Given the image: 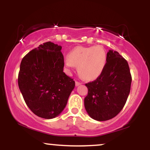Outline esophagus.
<instances>
[{
    "mask_svg": "<svg viewBox=\"0 0 150 150\" xmlns=\"http://www.w3.org/2000/svg\"><path fill=\"white\" fill-rule=\"evenodd\" d=\"M80 85H81V82H78V81H75V85L79 86Z\"/></svg>",
    "mask_w": 150,
    "mask_h": 150,
    "instance_id": "obj_1",
    "label": "esophagus"
}]
</instances>
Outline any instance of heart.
<instances>
[{
  "instance_id": "1",
  "label": "heart",
  "mask_w": 150,
  "mask_h": 150,
  "mask_svg": "<svg viewBox=\"0 0 150 150\" xmlns=\"http://www.w3.org/2000/svg\"><path fill=\"white\" fill-rule=\"evenodd\" d=\"M106 63V53L101 46H76L65 59L68 69L77 66L79 75L86 80L97 79L104 71Z\"/></svg>"
}]
</instances>
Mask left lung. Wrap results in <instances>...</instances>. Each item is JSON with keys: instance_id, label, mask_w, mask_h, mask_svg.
I'll return each mask as SVG.
<instances>
[{"instance_id": "left-lung-1", "label": "left lung", "mask_w": 150, "mask_h": 150, "mask_svg": "<svg viewBox=\"0 0 150 150\" xmlns=\"http://www.w3.org/2000/svg\"><path fill=\"white\" fill-rule=\"evenodd\" d=\"M131 82L128 62L118 52L109 50L104 71L95 80L85 84L88 94L84 103L89 116L99 121L117 116L125 106Z\"/></svg>"}]
</instances>
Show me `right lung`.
I'll list each match as a JSON object with an SVG mask.
<instances>
[{
  "label": "right lung",
  "instance_id": "right-lung-1",
  "mask_svg": "<svg viewBox=\"0 0 150 150\" xmlns=\"http://www.w3.org/2000/svg\"><path fill=\"white\" fill-rule=\"evenodd\" d=\"M61 46L51 42L32 50L22 58L18 86L26 104L34 114L51 119L61 113L75 83L63 72Z\"/></svg>",
  "mask_w": 150,
  "mask_h": 150
}]
</instances>
